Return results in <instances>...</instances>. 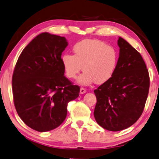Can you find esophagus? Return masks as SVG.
<instances>
[{"label":"esophagus","mask_w":159,"mask_h":159,"mask_svg":"<svg viewBox=\"0 0 159 159\" xmlns=\"http://www.w3.org/2000/svg\"><path fill=\"white\" fill-rule=\"evenodd\" d=\"M86 92V90L84 88H80V93H81V94H84V93H85Z\"/></svg>","instance_id":"esophagus-1"}]
</instances>
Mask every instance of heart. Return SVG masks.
<instances>
[{
  "label": "heart",
  "instance_id": "obj_1",
  "mask_svg": "<svg viewBox=\"0 0 159 159\" xmlns=\"http://www.w3.org/2000/svg\"><path fill=\"white\" fill-rule=\"evenodd\" d=\"M74 55L65 52L61 62L66 76L75 79L82 70L78 79L83 86L95 82L102 84L112 77L118 62V52L113 46L99 39H84L73 46Z\"/></svg>",
  "mask_w": 159,
  "mask_h": 159
}]
</instances>
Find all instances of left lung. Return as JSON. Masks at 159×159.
<instances>
[{"label": "left lung", "mask_w": 159, "mask_h": 159, "mask_svg": "<svg viewBox=\"0 0 159 159\" xmlns=\"http://www.w3.org/2000/svg\"><path fill=\"white\" fill-rule=\"evenodd\" d=\"M120 56L115 72L94 90V117L103 128L120 131L130 127L141 116L148 94L150 79L141 55L119 37Z\"/></svg>", "instance_id": "8db88e82"}]
</instances>
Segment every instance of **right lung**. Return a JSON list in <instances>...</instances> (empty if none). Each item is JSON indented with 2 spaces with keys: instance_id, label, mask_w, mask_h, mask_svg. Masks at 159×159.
<instances>
[{
  "instance_id": "1",
  "label": "right lung",
  "mask_w": 159,
  "mask_h": 159,
  "mask_svg": "<svg viewBox=\"0 0 159 159\" xmlns=\"http://www.w3.org/2000/svg\"><path fill=\"white\" fill-rule=\"evenodd\" d=\"M68 42L60 36L37 35L18 58L12 77L13 102L18 115L38 132L52 130L67 116L69 102L80 87L64 75L61 55Z\"/></svg>"
}]
</instances>
